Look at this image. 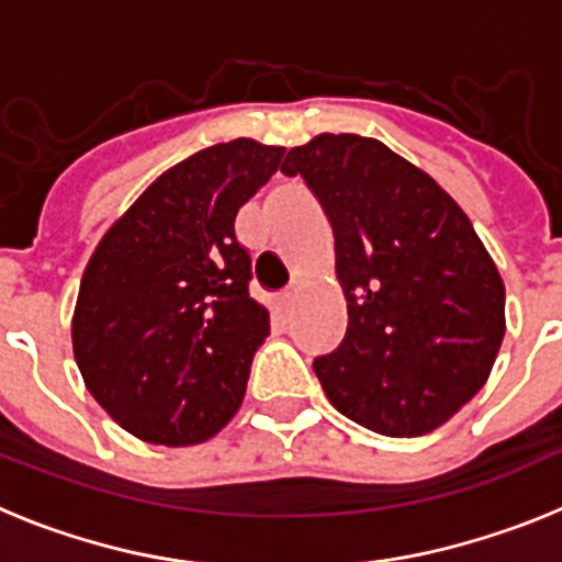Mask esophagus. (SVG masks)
Segmentation results:
<instances>
[{"mask_svg": "<svg viewBox=\"0 0 562 562\" xmlns=\"http://www.w3.org/2000/svg\"><path fill=\"white\" fill-rule=\"evenodd\" d=\"M297 295H301V281H292V284L281 292V306H284V310H290V306L295 304Z\"/></svg>", "mask_w": 562, "mask_h": 562, "instance_id": "esophagus-1", "label": "esophagus"}]
</instances>
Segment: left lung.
<instances>
[{"instance_id": "left-lung-1", "label": "left lung", "mask_w": 562, "mask_h": 562, "mask_svg": "<svg viewBox=\"0 0 562 562\" xmlns=\"http://www.w3.org/2000/svg\"><path fill=\"white\" fill-rule=\"evenodd\" d=\"M335 233L349 326L315 360L329 402L362 428L414 439L484 389L506 331L504 278L459 202L362 134L290 148Z\"/></svg>"}]
</instances>
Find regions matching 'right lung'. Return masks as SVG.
<instances>
[{"label": "right lung", "instance_id": "obj_1", "mask_svg": "<svg viewBox=\"0 0 562 562\" xmlns=\"http://www.w3.org/2000/svg\"><path fill=\"white\" fill-rule=\"evenodd\" d=\"M284 146L216 143L162 171L112 222L81 276L72 351L83 385L123 430L186 448L236 416L270 312L247 292L238 207Z\"/></svg>", "mask_w": 562, "mask_h": 562}]
</instances>
